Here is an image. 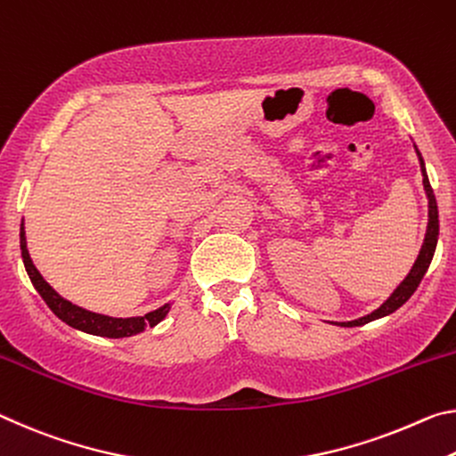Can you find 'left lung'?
Masks as SVG:
<instances>
[{
  "label": "left lung",
  "mask_w": 456,
  "mask_h": 456,
  "mask_svg": "<svg viewBox=\"0 0 456 456\" xmlns=\"http://www.w3.org/2000/svg\"><path fill=\"white\" fill-rule=\"evenodd\" d=\"M416 153H418V159H420L422 183H424V190H427V196H428V228H427V236H424V244H422V248H420V255H418L416 263L412 266V271L408 273V277L400 282V287L394 290V293L390 295V298H387V301L382 305V307L376 309L374 313H370V315L362 317V319L341 323L343 327L365 325V323H370V321L379 319V317H386V315H390V313H394L396 309H400L402 305H404L408 298L414 295V290L418 289V285H420L422 277L428 271L432 256H435L436 242H438V206H436V198H435V193H432L428 175H427V169H424V161H422L420 151H418V149H416Z\"/></svg>",
  "instance_id": "left-lung-1"
}]
</instances>
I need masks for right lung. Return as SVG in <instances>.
Wrapping results in <instances>:
<instances>
[{
    "mask_svg": "<svg viewBox=\"0 0 456 456\" xmlns=\"http://www.w3.org/2000/svg\"><path fill=\"white\" fill-rule=\"evenodd\" d=\"M20 248H21V258H24V266L28 271V277L32 281V285L38 290L40 297L46 301L48 307L58 319H62L64 323H69L74 330H80L85 333H93V335H101V338H129V335L141 333L145 327H153L158 325L159 321L167 315L169 305H163V307L155 309L151 313H147L143 317H129V319H117V317H107V315H99V313L80 309L77 305H72L70 301L60 297L54 289H52L46 281H44L42 274L38 273V268L34 266L32 258H29L28 246H26V230H24V222H21L20 228Z\"/></svg>",
    "mask_w": 456,
    "mask_h": 456,
    "instance_id": "add662e5",
    "label": "right lung"
}]
</instances>
